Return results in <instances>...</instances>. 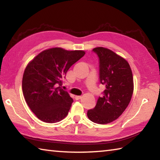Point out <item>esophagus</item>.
I'll use <instances>...</instances> for the list:
<instances>
[{"instance_id":"obj_1","label":"esophagus","mask_w":160,"mask_h":160,"mask_svg":"<svg viewBox=\"0 0 160 160\" xmlns=\"http://www.w3.org/2000/svg\"><path fill=\"white\" fill-rule=\"evenodd\" d=\"M75 99L78 100V99H80L82 98V97H81V96H75Z\"/></svg>"}]
</instances>
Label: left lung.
Wrapping results in <instances>:
<instances>
[{
    "label": "left lung",
    "instance_id": "1",
    "mask_svg": "<svg viewBox=\"0 0 160 160\" xmlns=\"http://www.w3.org/2000/svg\"><path fill=\"white\" fill-rule=\"evenodd\" d=\"M99 57V81L105 86L88 117L94 123L107 124L117 119L128 106L133 92L132 70L125 59L104 47L92 50Z\"/></svg>",
    "mask_w": 160,
    "mask_h": 160
}]
</instances>
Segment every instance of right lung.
<instances>
[{
	"mask_svg": "<svg viewBox=\"0 0 160 160\" xmlns=\"http://www.w3.org/2000/svg\"><path fill=\"white\" fill-rule=\"evenodd\" d=\"M85 54L84 51L51 48L38 54L27 66L22 92L27 104L40 120L53 123L68 115L73 99L61 86L68 69Z\"/></svg>",
	"mask_w": 160,
	"mask_h": 160,
	"instance_id": "right-lung-1",
	"label": "right lung"
}]
</instances>
